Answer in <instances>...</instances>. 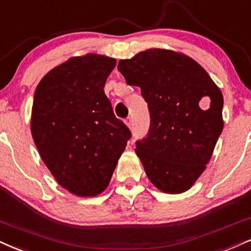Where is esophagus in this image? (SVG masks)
<instances>
[{
    "mask_svg": "<svg viewBox=\"0 0 251 251\" xmlns=\"http://www.w3.org/2000/svg\"><path fill=\"white\" fill-rule=\"evenodd\" d=\"M126 125L128 126L129 128H131V126H132V117L131 116L126 117Z\"/></svg>",
    "mask_w": 251,
    "mask_h": 251,
    "instance_id": "esophagus-1",
    "label": "esophagus"
}]
</instances>
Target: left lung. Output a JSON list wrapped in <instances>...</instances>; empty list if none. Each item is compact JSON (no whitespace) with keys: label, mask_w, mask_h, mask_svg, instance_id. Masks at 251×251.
I'll list each match as a JSON object with an SVG mask.
<instances>
[{"label":"left lung","mask_w":251,"mask_h":251,"mask_svg":"<svg viewBox=\"0 0 251 251\" xmlns=\"http://www.w3.org/2000/svg\"><path fill=\"white\" fill-rule=\"evenodd\" d=\"M117 70L149 108V131L135 149L148 178L166 193L187 191L224 129L221 91L197 61L175 51L150 49L120 60Z\"/></svg>","instance_id":"obj_1"}]
</instances>
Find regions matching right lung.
Listing matches in <instances>:
<instances>
[{
    "instance_id": "1",
    "label": "right lung",
    "mask_w": 251,
    "mask_h": 251,
    "mask_svg": "<svg viewBox=\"0 0 251 251\" xmlns=\"http://www.w3.org/2000/svg\"><path fill=\"white\" fill-rule=\"evenodd\" d=\"M114 58H71L40 80L31 134L43 162L65 190L94 197L106 190L131 132L114 115L103 87Z\"/></svg>"
}]
</instances>
